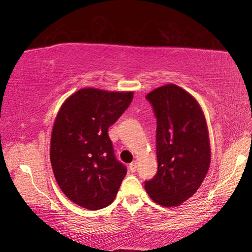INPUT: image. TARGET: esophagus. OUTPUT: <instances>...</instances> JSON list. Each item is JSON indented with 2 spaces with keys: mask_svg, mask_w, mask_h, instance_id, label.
Segmentation results:
<instances>
[{
  "mask_svg": "<svg viewBox=\"0 0 252 252\" xmlns=\"http://www.w3.org/2000/svg\"><path fill=\"white\" fill-rule=\"evenodd\" d=\"M136 167H138V162H136L135 160L132 161L131 163L129 164V168L132 172H135L136 171Z\"/></svg>",
  "mask_w": 252,
  "mask_h": 252,
  "instance_id": "obj_1",
  "label": "esophagus"
}]
</instances>
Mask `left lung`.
Masks as SVG:
<instances>
[{"mask_svg": "<svg viewBox=\"0 0 252 252\" xmlns=\"http://www.w3.org/2000/svg\"><path fill=\"white\" fill-rule=\"evenodd\" d=\"M157 117L158 172L146 191L163 207H178L197 192L210 167L203 111L182 88L169 83L147 94Z\"/></svg>", "mask_w": 252, "mask_h": 252, "instance_id": "left-lung-1", "label": "left lung"}]
</instances>
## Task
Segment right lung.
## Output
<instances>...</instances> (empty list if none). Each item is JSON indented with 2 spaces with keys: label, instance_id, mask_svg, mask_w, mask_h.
<instances>
[{
  "label": "right lung",
  "instance_id": "obj_1",
  "mask_svg": "<svg viewBox=\"0 0 252 252\" xmlns=\"http://www.w3.org/2000/svg\"><path fill=\"white\" fill-rule=\"evenodd\" d=\"M132 99V91L84 88L59 110L51 134V165L62 192L80 207L99 210L116 198L126 168L114 157L108 129Z\"/></svg>",
  "mask_w": 252,
  "mask_h": 252
}]
</instances>
